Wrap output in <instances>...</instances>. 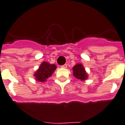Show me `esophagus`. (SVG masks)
Here are the masks:
<instances>
[{"instance_id": "1", "label": "esophagus", "mask_w": 125, "mask_h": 125, "mask_svg": "<svg viewBox=\"0 0 125 125\" xmlns=\"http://www.w3.org/2000/svg\"><path fill=\"white\" fill-rule=\"evenodd\" d=\"M61 67H62V68H64V69H65V68L67 67V64H63V65H62V66H61Z\"/></svg>"}]
</instances>
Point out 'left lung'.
<instances>
[{
	"instance_id": "1",
	"label": "left lung",
	"mask_w": 125,
	"mask_h": 125,
	"mask_svg": "<svg viewBox=\"0 0 125 125\" xmlns=\"http://www.w3.org/2000/svg\"><path fill=\"white\" fill-rule=\"evenodd\" d=\"M73 75L77 79L84 80L87 78V74L86 73V71L83 67V66L81 64L75 65L73 67Z\"/></svg>"
}]
</instances>
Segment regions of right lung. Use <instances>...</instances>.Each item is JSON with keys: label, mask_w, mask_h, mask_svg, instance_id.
Segmentation results:
<instances>
[{"label": "right lung", "mask_w": 125, "mask_h": 125, "mask_svg": "<svg viewBox=\"0 0 125 125\" xmlns=\"http://www.w3.org/2000/svg\"><path fill=\"white\" fill-rule=\"evenodd\" d=\"M56 69V66L55 64H49L46 62H42L39 69L35 73L36 80L39 82H44L47 78L51 76Z\"/></svg>", "instance_id": "add662e5"}]
</instances>
